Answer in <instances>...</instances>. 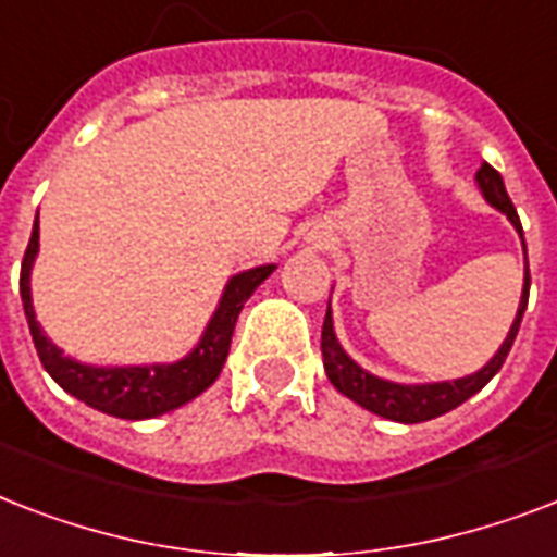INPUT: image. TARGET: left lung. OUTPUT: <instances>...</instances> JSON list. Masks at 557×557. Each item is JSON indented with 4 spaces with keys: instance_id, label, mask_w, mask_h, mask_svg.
<instances>
[{
    "instance_id": "1",
    "label": "left lung",
    "mask_w": 557,
    "mask_h": 557,
    "mask_svg": "<svg viewBox=\"0 0 557 557\" xmlns=\"http://www.w3.org/2000/svg\"><path fill=\"white\" fill-rule=\"evenodd\" d=\"M476 187L483 193V199L497 208L503 216L509 219L515 231L523 239V227H520L518 210L511 205L506 185H503L500 173L492 168V164H483L476 170ZM523 251H527V243H523ZM529 304V262L523 269V295H520V306L515 321H511V330L506 335V341L500 344V349L494 352V358L483 370L471 372V375H462V379L454 381H431V384H398V381L379 379L367 372L364 367L352 361L347 356V349L341 347L338 335H335V323H332V309H326V318H323V332H321V352H323V370L330 375L332 387L344 393L347 398H352L356 405H361L364 410L375 416H384L389 422L401 424H416L428 422V419H436V416L448 413L454 407H459L462 401L480 393V389L488 384V381L500 372L503 361L509 356L511 344L518 338L520 321H523V312H527Z\"/></svg>"
}]
</instances>
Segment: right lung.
Returning <instances> with one entry per match:
<instances>
[{
  "label": "right lung",
  "mask_w": 557,
  "mask_h": 557,
  "mask_svg": "<svg viewBox=\"0 0 557 557\" xmlns=\"http://www.w3.org/2000/svg\"><path fill=\"white\" fill-rule=\"evenodd\" d=\"M39 253V213L34 219L30 243L25 248L20 274V295L28 318L30 338L37 347V356L51 379L81 398L83 405L95 407L100 413L117 416V419H156L161 413H170L176 407L187 405L193 398L219 379L222 364H225L227 349H231V335H234L236 318L243 312L245 300L253 295V288L269 277L277 265H257V269L239 271L225 283V292L219 297L216 312L210 314L208 326L201 332L199 344L178 361L170 364H129V367H98L81 364L72 356H65L54 341L48 338L34 314V300H30V269Z\"/></svg>",
  "instance_id": "obj_1"
}]
</instances>
